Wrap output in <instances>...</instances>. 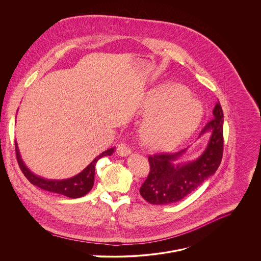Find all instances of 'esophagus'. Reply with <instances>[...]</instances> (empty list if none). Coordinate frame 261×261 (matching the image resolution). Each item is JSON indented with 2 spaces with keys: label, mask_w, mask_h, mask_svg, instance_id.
Wrapping results in <instances>:
<instances>
[{
  "label": "esophagus",
  "mask_w": 261,
  "mask_h": 261,
  "mask_svg": "<svg viewBox=\"0 0 261 261\" xmlns=\"http://www.w3.org/2000/svg\"><path fill=\"white\" fill-rule=\"evenodd\" d=\"M130 152H132V150L129 149V147L125 143L122 142V143L119 144V146H118V154H119V156H122V158L127 156Z\"/></svg>",
  "instance_id": "esophagus-1"
}]
</instances>
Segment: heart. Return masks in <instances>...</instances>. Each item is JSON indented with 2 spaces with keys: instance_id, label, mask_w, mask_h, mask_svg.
Here are the masks:
<instances>
[{
  "instance_id": "heart-1",
  "label": "heart",
  "mask_w": 261,
  "mask_h": 261,
  "mask_svg": "<svg viewBox=\"0 0 261 261\" xmlns=\"http://www.w3.org/2000/svg\"><path fill=\"white\" fill-rule=\"evenodd\" d=\"M147 114L141 125V138L148 146L169 150L188 140L202 119V106L188 90L169 86L145 95L141 103Z\"/></svg>"
}]
</instances>
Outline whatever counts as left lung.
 Here are the masks:
<instances>
[{
    "instance_id": "8db88e82",
    "label": "left lung",
    "mask_w": 261,
    "mask_h": 261,
    "mask_svg": "<svg viewBox=\"0 0 261 261\" xmlns=\"http://www.w3.org/2000/svg\"><path fill=\"white\" fill-rule=\"evenodd\" d=\"M214 119L202 128L199 137L210 134L204 150L195 159L179 162L189 147L175 153H160L148 156L150 170L140 193L151 204L166 205L190 195L210 176L221 163L223 151V112L217 101Z\"/></svg>"
}]
</instances>
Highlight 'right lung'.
I'll return each mask as SVG.
<instances>
[{
	"label": "right lung",
	"mask_w": 261,
	"mask_h": 261,
	"mask_svg": "<svg viewBox=\"0 0 261 261\" xmlns=\"http://www.w3.org/2000/svg\"><path fill=\"white\" fill-rule=\"evenodd\" d=\"M15 145H16V154H17L19 166L21 167L24 176L29 179V181L32 185H34L42 190L59 193V194L68 196L70 198L82 197L93 189L96 162L103 156L112 155L116 150L115 147H112V148L107 149L106 151L101 152L84 170H82L80 173H77L74 176H71L70 178L47 179V178L35 174L33 171H31L28 168V166L24 165V163L21 158L17 142H15Z\"/></svg>",
	"instance_id": "right-lung-1"
}]
</instances>
